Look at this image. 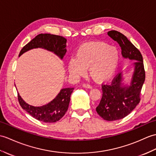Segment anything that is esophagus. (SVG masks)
<instances>
[{
	"label": "esophagus",
	"instance_id": "1",
	"mask_svg": "<svg viewBox=\"0 0 156 156\" xmlns=\"http://www.w3.org/2000/svg\"><path fill=\"white\" fill-rule=\"evenodd\" d=\"M82 86L84 87V88H92V86L91 85H90L89 84H83Z\"/></svg>",
	"mask_w": 156,
	"mask_h": 156
}]
</instances>
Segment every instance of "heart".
Masks as SVG:
<instances>
[{
	"instance_id": "obj_1",
	"label": "heart",
	"mask_w": 156,
	"mask_h": 156,
	"mask_svg": "<svg viewBox=\"0 0 156 156\" xmlns=\"http://www.w3.org/2000/svg\"><path fill=\"white\" fill-rule=\"evenodd\" d=\"M117 48L104 42H90L80 46L75 59L71 58L68 69L72 77L77 78L86 73L89 67L90 74L98 82L110 80L117 70L119 63Z\"/></svg>"
}]
</instances>
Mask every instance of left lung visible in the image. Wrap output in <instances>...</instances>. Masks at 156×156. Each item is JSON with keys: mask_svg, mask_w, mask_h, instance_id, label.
Instances as JSON below:
<instances>
[{"mask_svg": "<svg viewBox=\"0 0 156 156\" xmlns=\"http://www.w3.org/2000/svg\"><path fill=\"white\" fill-rule=\"evenodd\" d=\"M108 34L121 47L123 57L136 61L129 86H122V74L115 76L111 84H102V97L96 112L105 120L114 121L125 118L140 103L146 72L142 54L126 36L116 30L109 31Z\"/></svg>", "mask_w": 156, "mask_h": 156, "instance_id": "left-lung-1", "label": "left lung"}]
</instances>
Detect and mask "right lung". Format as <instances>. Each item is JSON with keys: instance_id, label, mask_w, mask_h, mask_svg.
I'll return each mask as SVG.
<instances>
[{"instance_id": "obj_1", "label": "right lung", "mask_w": 156, "mask_h": 156, "mask_svg": "<svg viewBox=\"0 0 156 156\" xmlns=\"http://www.w3.org/2000/svg\"><path fill=\"white\" fill-rule=\"evenodd\" d=\"M66 39L61 36L51 34H40L23 47L19 53V56L30 49L42 48L53 52L62 59L66 52ZM74 88L62 89L52 102L41 107H34L28 105L22 99L19 93L18 100L23 109L27 111L35 119L46 123L56 122L62 118L67 112L70 96Z\"/></svg>"}]
</instances>
